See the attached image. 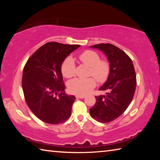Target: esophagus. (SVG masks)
<instances>
[{"label":"esophagus","instance_id":"1","mask_svg":"<svg viewBox=\"0 0 160 160\" xmlns=\"http://www.w3.org/2000/svg\"><path fill=\"white\" fill-rule=\"evenodd\" d=\"M75 97H76V98H78V99L85 98V96H84V95H76Z\"/></svg>","mask_w":160,"mask_h":160}]
</instances>
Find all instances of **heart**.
Here are the masks:
<instances>
[{
	"label": "heart",
	"mask_w": 160,
	"mask_h": 160,
	"mask_svg": "<svg viewBox=\"0 0 160 160\" xmlns=\"http://www.w3.org/2000/svg\"><path fill=\"white\" fill-rule=\"evenodd\" d=\"M79 59L82 63L90 67L89 75L93 76L98 82H104L109 77L111 70L109 62L107 60H101L100 56L95 51L90 50L84 51L79 55ZM75 72L74 60L71 57L66 58L61 66L62 74L66 78H70L74 76ZM94 78H75L68 82V88L72 94L85 95L95 86L96 81Z\"/></svg>",
	"instance_id": "1"
}]
</instances>
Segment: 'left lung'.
<instances>
[{
	"label": "left lung",
	"mask_w": 160,
	"mask_h": 160,
	"mask_svg": "<svg viewBox=\"0 0 160 160\" xmlns=\"http://www.w3.org/2000/svg\"><path fill=\"white\" fill-rule=\"evenodd\" d=\"M92 48L102 51L111 66L107 82L99 90L106 95L95 97L96 103L90 109L92 117L101 123H109L119 117L131 104L136 88V74L131 58L111 44H99Z\"/></svg>",
	"instance_id": "1"
}]
</instances>
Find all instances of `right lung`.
Here are the masks:
<instances>
[{
    "label": "right lung",
    "mask_w": 160,
    "mask_h": 160,
    "mask_svg": "<svg viewBox=\"0 0 160 160\" xmlns=\"http://www.w3.org/2000/svg\"><path fill=\"white\" fill-rule=\"evenodd\" d=\"M79 47L48 42L32 54L24 67L22 87L25 102L45 123H63L71 114L75 97L65 93L61 67L65 58Z\"/></svg>",
    "instance_id": "right-lung-1"
}]
</instances>
